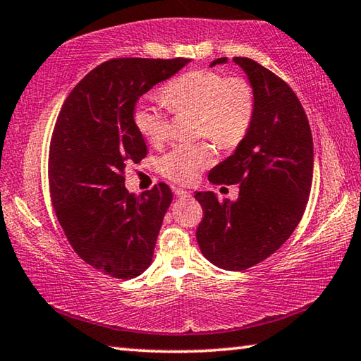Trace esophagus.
Wrapping results in <instances>:
<instances>
[{"mask_svg": "<svg viewBox=\"0 0 361 361\" xmlns=\"http://www.w3.org/2000/svg\"><path fill=\"white\" fill-rule=\"evenodd\" d=\"M175 195L176 197H191V192L186 191V189L178 188V189H175Z\"/></svg>", "mask_w": 361, "mask_h": 361, "instance_id": "34e87169", "label": "esophagus"}]
</instances>
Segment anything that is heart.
Here are the masks:
<instances>
[{
    "instance_id": "b5f03b06",
    "label": "heart",
    "mask_w": 361,
    "mask_h": 361,
    "mask_svg": "<svg viewBox=\"0 0 361 361\" xmlns=\"http://www.w3.org/2000/svg\"><path fill=\"white\" fill-rule=\"evenodd\" d=\"M162 100L173 113H197L195 133L209 137L221 148H232L245 138L256 108L255 89L248 79L210 70L176 78L164 87ZM133 124L149 145H161L169 137V113L152 103H138ZM213 161L215 152L209 143L178 145L161 159V172L175 183L191 185Z\"/></svg>"
}]
</instances>
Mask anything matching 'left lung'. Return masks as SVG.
<instances>
[{"label":"left lung","instance_id":"left-lung-1","mask_svg":"<svg viewBox=\"0 0 361 361\" xmlns=\"http://www.w3.org/2000/svg\"><path fill=\"white\" fill-rule=\"evenodd\" d=\"M234 62L255 89V116L234 154L212 170L209 181L239 185L240 191L234 202L210 191L194 194L204 210L195 237L213 264L245 271L276 253L301 221L312 186L314 143L290 85L252 59Z\"/></svg>","mask_w":361,"mask_h":361}]
</instances>
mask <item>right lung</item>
<instances>
[{
  "label": "right lung",
  "instance_id": "obj_1",
  "mask_svg": "<svg viewBox=\"0 0 361 361\" xmlns=\"http://www.w3.org/2000/svg\"><path fill=\"white\" fill-rule=\"evenodd\" d=\"M189 59H113L87 73L66 97L49 146L52 207L76 255L114 279L148 269L173 194L159 183L142 195L124 186V170L146 156L133 124L143 94Z\"/></svg>",
  "mask_w": 361,
  "mask_h": 361
}]
</instances>
